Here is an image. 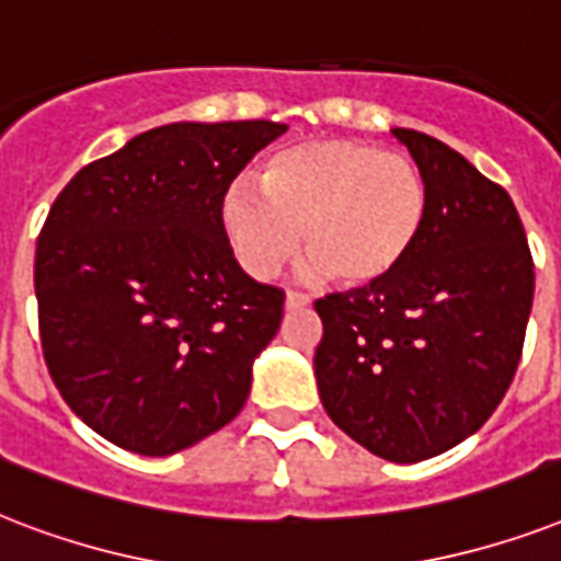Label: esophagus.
I'll return each instance as SVG.
<instances>
[{
	"instance_id": "1",
	"label": "esophagus",
	"mask_w": 561,
	"mask_h": 561,
	"mask_svg": "<svg viewBox=\"0 0 561 561\" xmlns=\"http://www.w3.org/2000/svg\"><path fill=\"white\" fill-rule=\"evenodd\" d=\"M307 304H310V295L298 293V289H289V293H286V310H301Z\"/></svg>"
}]
</instances>
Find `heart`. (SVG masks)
<instances>
[{"instance_id":"1","label":"heart","mask_w":561,"mask_h":561,"mask_svg":"<svg viewBox=\"0 0 561 561\" xmlns=\"http://www.w3.org/2000/svg\"><path fill=\"white\" fill-rule=\"evenodd\" d=\"M427 204L424 172L407 154L359 140H307L272 154L260 186L231 184L221 228L260 280L275 277L304 240L307 272L363 286L392 275L415 249Z\"/></svg>"}]
</instances>
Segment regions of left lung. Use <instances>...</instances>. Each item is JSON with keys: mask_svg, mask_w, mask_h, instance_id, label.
Instances as JSON below:
<instances>
[{"mask_svg": "<svg viewBox=\"0 0 561 561\" xmlns=\"http://www.w3.org/2000/svg\"><path fill=\"white\" fill-rule=\"evenodd\" d=\"M427 181V221L389 277L316 301L333 424L389 462L483 427L518 371L536 272L510 193L436 137L392 128Z\"/></svg>", "mask_w": 561, "mask_h": 561, "instance_id": "8db88e82", "label": "left lung"}]
</instances>
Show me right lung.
Returning a JSON list of instances; mask_svg holds the SVG:
<instances>
[{"mask_svg":"<svg viewBox=\"0 0 561 561\" xmlns=\"http://www.w3.org/2000/svg\"><path fill=\"white\" fill-rule=\"evenodd\" d=\"M286 125L172 123L87 163L34 254L43 359L107 442L169 457L240 415L284 289L240 268L221 198Z\"/></svg>","mask_w":561,"mask_h":561,"instance_id":"right-lung-1","label":"right lung"}]
</instances>
